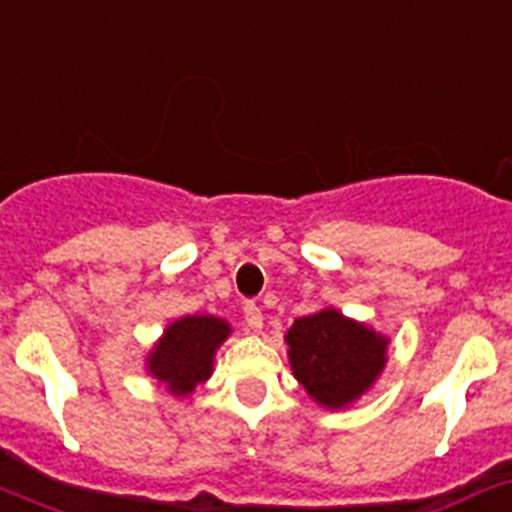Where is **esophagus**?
I'll return each instance as SVG.
<instances>
[{
    "instance_id": "obj_1",
    "label": "esophagus",
    "mask_w": 512,
    "mask_h": 512,
    "mask_svg": "<svg viewBox=\"0 0 512 512\" xmlns=\"http://www.w3.org/2000/svg\"><path fill=\"white\" fill-rule=\"evenodd\" d=\"M244 320H247V325L252 330L263 328V312H260V307L255 302L244 304Z\"/></svg>"
}]
</instances>
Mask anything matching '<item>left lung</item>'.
Listing matches in <instances>:
<instances>
[{
  "label": "left lung",
  "mask_w": 512,
  "mask_h": 512,
  "mask_svg": "<svg viewBox=\"0 0 512 512\" xmlns=\"http://www.w3.org/2000/svg\"><path fill=\"white\" fill-rule=\"evenodd\" d=\"M296 380L317 403L341 409L364 393L385 367L388 341L336 309L294 320L286 333Z\"/></svg>",
  "instance_id": "8db88e82"
}]
</instances>
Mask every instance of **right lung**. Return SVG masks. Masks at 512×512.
Instances as JSON below:
<instances>
[{"label":"right lung","instance_id":"obj_1","mask_svg":"<svg viewBox=\"0 0 512 512\" xmlns=\"http://www.w3.org/2000/svg\"><path fill=\"white\" fill-rule=\"evenodd\" d=\"M229 325L210 315H187L166 328L148 359L153 377L169 382L171 393H192L195 385L210 377L213 354L229 336Z\"/></svg>","mask_w":512,"mask_h":512}]
</instances>
